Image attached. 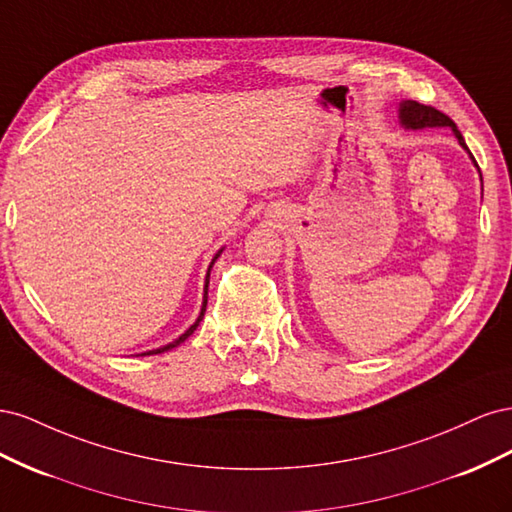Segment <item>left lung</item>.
<instances>
[{
	"instance_id": "8db88e82",
	"label": "left lung",
	"mask_w": 512,
	"mask_h": 512,
	"mask_svg": "<svg viewBox=\"0 0 512 512\" xmlns=\"http://www.w3.org/2000/svg\"><path fill=\"white\" fill-rule=\"evenodd\" d=\"M399 117H401V123H404L406 128H412V130H418V128H436V126H448V128H453L455 136L459 138V145L466 147V143H463V136H461V132L457 130L453 119L446 117L444 113H440L438 108L418 104V102H414V100H406V102H401V106H399ZM466 149H468V147H466ZM474 164H476V160H474Z\"/></svg>"
}]
</instances>
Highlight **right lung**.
<instances>
[{
  "instance_id": "1",
  "label": "right lung",
  "mask_w": 512,
  "mask_h": 512,
  "mask_svg": "<svg viewBox=\"0 0 512 512\" xmlns=\"http://www.w3.org/2000/svg\"><path fill=\"white\" fill-rule=\"evenodd\" d=\"M220 256V252L218 254H215V258H218ZM215 258L211 260V265H213V262H215ZM211 269V267H209ZM207 288H209V273H207V282H205V301H203V309H200V316H198V320L192 324V327L188 329V331H185L179 339H175V342L173 344H168V346H164V348H158V350H151V352H143V356L145 354H158V352H166V350H170V348H175V346H179L181 342H185V339H188L194 331H196V327H198V324H200V320H203V316H205V309H207Z\"/></svg>"
}]
</instances>
